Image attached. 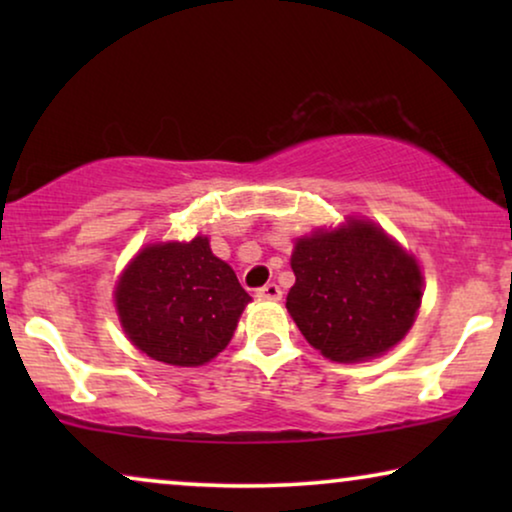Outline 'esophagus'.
I'll return each mask as SVG.
<instances>
[{
    "instance_id": "esophagus-1",
    "label": "esophagus",
    "mask_w": 512,
    "mask_h": 512,
    "mask_svg": "<svg viewBox=\"0 0 512 512\" xmlns=\"http://www.w3.org/2000/svg\"><path fill=\"white\" fill-rule=\"evenodd\" d=\"M256 296L263 300H279L282 298V289H279L275 282H270V284L261 286V289H256Z\"/></svg>"
}]
</instances>
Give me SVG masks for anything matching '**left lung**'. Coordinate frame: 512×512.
Returning a JSON list of instances; mask_svg holds the SVG:
<instances>
[{
  "label": "left lung",
  "instance_id": "left-lung-1",
  "mask_svg": "<svg viewBox=\"0 0 512 512\" xmlns=\"http://www.w3.org/2000/svg\"><path fill=\"white\" fill-rule=\"evenodd\" d=\"M293 321L326 359L354 363L403 340L422 303V272L382 228L368 221L321 230L296 242Z\"/></svg>",
  "mask_w": 512,
  "mask_h": 512
}]
</instances>
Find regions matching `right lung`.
I'll use <instances>...</instances> for the list:
<instances>
[{
  "label": "right lung",
  "mask_w": 512,
  "mask_h": 512,
  "mask_svg": "<svg viewBox=\"0 0 512 512\" xmlns=\"http://www.w3.org/2000/svg\"><path fill=\"white\" fill-rule=\"evenodd\" d=\"M249 300L207 237L146 247L116 286V310L132 345L170 366L214 359Z\"/></svg>",
  "instance_id": "1"
}]
</instances>
